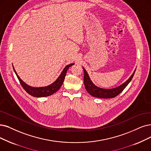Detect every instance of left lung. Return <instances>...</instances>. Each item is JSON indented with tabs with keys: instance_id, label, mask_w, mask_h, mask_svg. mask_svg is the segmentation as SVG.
Masks as SVG:
<instances>
[{
	"instance_id": "1",
	"label": "left lung",
	"mask_w": 151,
	"mask_h": 151,
	"mask_svg": "<svg viewBox=\"0 0 151 151\" xmlns=\"http://www.w3.org/2000/svg\"><path fill=\"white\" fill-rule=\"evenodd\" d=\"M83 82L84 85L87 91L93 96L96 98L101 99H110L114 98L118 95L120 93L122 92L123 90L125 88V87L128 85V83L131 81L132 78L133 77L134 74L135 73L136 70L134 71L133 74L129 78L128 80L126 81L124 83L122 84L116 88H111V89H105L101 88L100 87H96L93 83V82L90 80V77L86 72V69L83 68Z\"/></svg>"
}]
</instances>
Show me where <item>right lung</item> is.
<instances>
[{"mask_svg":"<svg viewBox=\"0 0 151 151\" xmlns=\"http://www.w3.org/2000/svg\"><path fill=\"white\" fill-rule=\"evenodd\" d=\"M74 64L72 63L68 65L67 66H65V68L63 69V72H61V75L59 76V77L58 78V79L55 82H53L50 86H46V87H32L31 86H28L27 84H26L25 82H24L19 77V76L17 75L14 68V70L15 71V73L17 76L18 79H19L21 84V86L28 94H29L32 96H35V97H44V96H47L51 95L58 91V90L60 88V87H61V86L63 85L68 69L70 67V66H72Z\"/></svg>","mask_w":151,"mask_h":151,"instance_id":"obj_1","label":"right lung"}]
</instances>
